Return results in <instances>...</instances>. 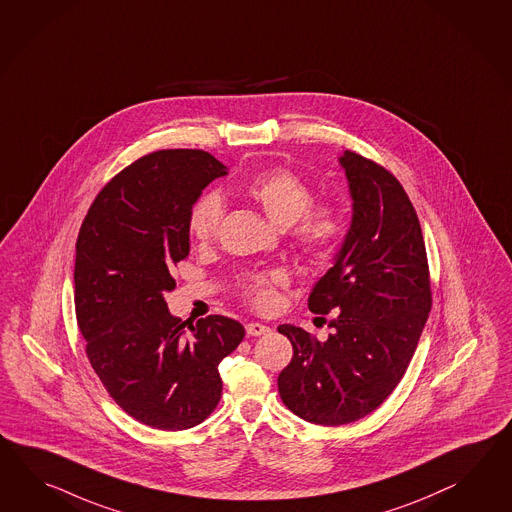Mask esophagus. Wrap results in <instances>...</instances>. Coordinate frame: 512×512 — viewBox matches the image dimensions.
<instances>
[{
    "instance_id": "34e87169",
    "label": "esophagus",
    "mask_w": 512,
    "mask_h": 512,
    "mask_svg": "<svg viewBox=\"0 0 512 512\" xmlns=\"http://www.w3.org/2000/svg\"><path fill=\"white\" fill-rule=\"evenodd\" d=\"M246 333H248L250 337H261V335L270 333V327H268V325L259 324V322H251V324L246 325Z\"/></svg>"
}]
</instances>
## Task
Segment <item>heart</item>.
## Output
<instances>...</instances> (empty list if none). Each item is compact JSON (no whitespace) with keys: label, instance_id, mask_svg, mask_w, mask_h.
Wrapping results in <instances>:
<instances>
[{"label":"heart","instance_id":"b5f03b06","mask_svg":"<svg viewBox=\"0 0 512 512\" xmlns=\"http://www.w3.org/2000/svg\"><path fill=\"white\" fill-rule=\"evenodd\" d=\"M244 192L279 227L292 225L296 246L312 259L329 257L346 231L344 212L335 203L312 205L314 190L288 168H270L253 175ZM225 203L220 194L207 192L188 214V233L198 242L216 238L224 220ZM285 275L253 274L244 281V294L251 305L268 311L277 303V287Z\"/></svg>","mask_w":512,"mask_h":512}]
</instances>
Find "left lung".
<instances>
[{"instance_id": "1", "label": "left lung", "mask_w": 512, "mask_h": 512, "mask_svg": "<svg viewBox=\"0 0 512 512\" xmlns=\"http://www.w3.org/2000/svg\"><path fill=\"white\" fill-rule=\"evenodd\" d=\"M338 161L353 216L333 268L309 296L312 312L335 314L333 333L320 342L301 327H277L294 348L277 377L279 396L318 425L361 420L392 394L433 303L422 227L401 183L355 151Z\"/></svg>"}]
</instances>
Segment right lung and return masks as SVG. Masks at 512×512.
Here are the masks:
<instances>
[{
	"label": "right lung",
	"mask_w": 512,
	"mask_h": 512,
	"mask_svg": "<svg viewBox=\"0 0 512 512\" xmlns=\"http://www.w3.org/2000/svg\"><path fill=\"white\" fill-rule=\"evenodd\" d=\"M225 174L207 151L144 155L101 188L75 242V314L88 361L109 396L155 429H188L216 409L218 364L244 338L237 320L183 322L164 301L172 268L190 250V209Z\"/></svg>",
	"instance_id": "add662e5"
}]
</instances>
